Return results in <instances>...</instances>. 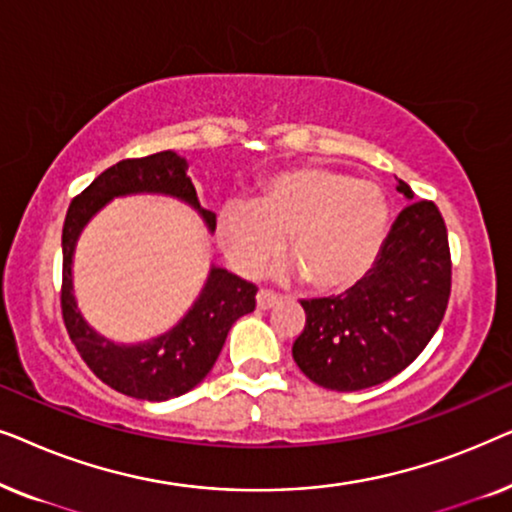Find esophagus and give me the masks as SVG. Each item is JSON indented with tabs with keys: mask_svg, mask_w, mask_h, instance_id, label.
Wrapping results in <instances>:
<instances>
[{
	"mask_svg": "<svg viewBox=\"0 0 512 512\" xmlns=\"http://www.w3.org/2000/svg\"><path fill=\"white\" fill-rule=\"evenodd\" d=\"M279 298L277 293H272V291H265V289H261L256 293V305H258V310H270V307H275L277 303H279Z\"/></svg>",
	"mask_w": 512,
	"mask_h": 512,
	"instance_id": "esophagus-1",
	"label": "esophagus"
}]
</instances>
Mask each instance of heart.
<instances>
[{"instance_id": "b5f03b06", "label": "heart", "mask_w": 512, "mask_h": 512, "mask_svg": "<svg viewBox=\"0 0 512 512\" xmlns=\"http://www.w3.org/2000/svg\"><path fill=\"white\" fill-rule=\"evenodd\" d=\"M387 233L389 202L380 186L317 165L279 172L254 202H228L219 214L221 247L237 270L256 272L289 235L293 268L326 293L359 286Z\"/></svg>"}]
</instances>
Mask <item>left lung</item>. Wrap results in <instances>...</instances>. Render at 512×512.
Wrapping results in <instances>:
<instances>
[{"instance_id": "left-lung-1", "label": "left lung", "mask_w": 512, "mask_h": 512, "mask_svg": "<svg viewBox=\"0 0 512 512\" xmlns=\"http://www.w3.org/2000/svg\"><path fill=\"white\" fill-rule=\"evenodd\" d=\"M408 207L396 216L375 268L359 286L331 298L303 300L305 328L293 361L314 384L359 391L391 380L429 345L450 300V247L445 221L429 200H415L398 179Z\"/></svg>"}]
</instances>
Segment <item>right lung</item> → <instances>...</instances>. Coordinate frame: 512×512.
Listing matches in <instances>:
<instances>
[{
    "mask_svg": "<svg viewBox=\"0 0 512 512\" xmlns=\"http://www.w3.org/2000/svg\"><path fill=\"white\" fill-rule=\"evenodd\" d=\"M128 195H165L184 202L214 233L216 214L200 205L186 158L174 151H160L146 158L121 160L102 172L67 209L62 226V317L81 359L104 384L139 401H170L198 387L214 368L230 326L254 312L256 286L212 263L198 298L165 333L130 345L102 335L88 324L76 303L74 254L93 216L114 198Z\"/></svg>",
    "mask_w": 512,
    "mask_h": 512,
    "instance_id": "1",
    "label": "right lung"
}]
</instances>
